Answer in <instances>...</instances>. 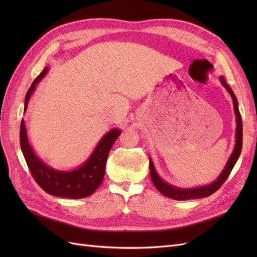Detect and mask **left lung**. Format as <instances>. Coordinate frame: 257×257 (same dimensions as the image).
<instances>
[{
  "instance_id": "8db88e82",
  "label": "left lung",
  "mask_w": 257,
  "mask_h": 257,
  "mask_svg": "<svg viewBox=\"0 0 257 257\" xmlns=\"http://www.w3.org/2000/svg\"><path fill=\"white\" fill-rule=\"evenodd\" d=\"M220 81H221L223 87L227 90V92L229 93L231 98H232V105H234V110H235V114H236L237 126H236V144L234 147V150H232L230 157L226 163V165H225L224 169L222 170V173L212 183L203 185V186H198V188H192V189L178 188V186H175L173 184H169V183L165 182L157 173V169H155L153 162L150 158L151 180H152L155 188H157L163 194V195L166 197L173 198L176 200H188V199H194V198L208 197L210 195H212L214 192H216L221 188V185L228 178L230 172L232 170V168H234L236 162L238 161V159L240 157L241 149H242V121H241V115L239 112L237 97L235 95V93L232 92V90L227 84L226 80L224 79L223 76L220 77Z\"/></svg>"
}]
</instances>
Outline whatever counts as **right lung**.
<instances>
[{
  "label": "right lung",
  "instance_id": "obj_1",
  "mask_svg": "<svg viewBox=\"0 0 257 257\" xmlns=\"http://www.w3.org/2000/svg\"><path fill=\"white\" fill-rule=\"evenodd\" d=\"M48 69L45 67L31 84L25 99V112L37 83L44 78ZM120 134L121 130L119 128L110 130L100 138L89 159L78 168L68 172L54 169L37 158L29 143L25 120H21L20 125V146L31 174L46 193L58 197L77 199L90 196L103 182L108 154Z\"/></svg>",
  "mask_w": 257,
  "mask_h": 257
}]
</instances>
